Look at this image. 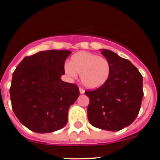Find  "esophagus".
<instances>
[{"mask_svg":"<svg viewBox=\"0 0 160 160\" xmlns=\"http://www.w3.org/2000/svg\"><path fill=\"white\" fill-rule=\"evenodd\" d=\"M84 92H85V90H83V88H80V93H84Z\"/></svg>","mask_w":160,"mask_h":160,"instance_id":"1","label":"esophagus"}]
</instances>
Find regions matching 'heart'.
<instances>
[{
  "label": "heart",
  "instance_id": "obj_1",
  "mask_svg": "<svg viewBox=\"0 0 160 160\" xmlns=\"http://www.w3.org/2000/svg\"><path fill=\"white\" fill-rule=\"evenodd\" d=\"M64 70L72 79L80 75L81 83L86 88L95 89L103 86L108 80L111 65L106 58L87 52H80L71 57Z\"/></svg>",
  "mask_w": 160,
  "mask_h": 160
}]
</instances>
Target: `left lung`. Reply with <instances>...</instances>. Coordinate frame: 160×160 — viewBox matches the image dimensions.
<instances>
[{
    "label": "left lung",
    "instance_id": "left-lung-1",
    "mask_svg": "<svg viewBox=\"0 0 160 160\" xmlns=\"http://www.w3.org/2000/svg\"><path fill=\"white\" fill-rule=\"evenodd\" d=\"M101 54L110 62V77L103 86L85 91L90 99L88 117L93 126L115 132L138 116L144 94L142 76L130 61L114 52L102 49Z\"/></svg>",
    "mask_w": 160,
    "mask_h": 160
}]
</instances>
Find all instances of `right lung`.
Masks as SVG:
<instances>
[{"instance_id": "right-lung-1", "label": "right lung", "mask_w": 160, "mask_h": 160, "mask_svg": "<svg viewBox=\"0 0 160 160\" xmlns=\"http://www.w3.org/2000/svg\"><path fill=\"white\" fill-rule=\"evenodd\" d=\"M68 50H47L26 56L13 72L11 107L21 123L32 132L49 133L63 128L68 110L80 94L75 83L60 79Z\"/></svg>"}]
</instances>
